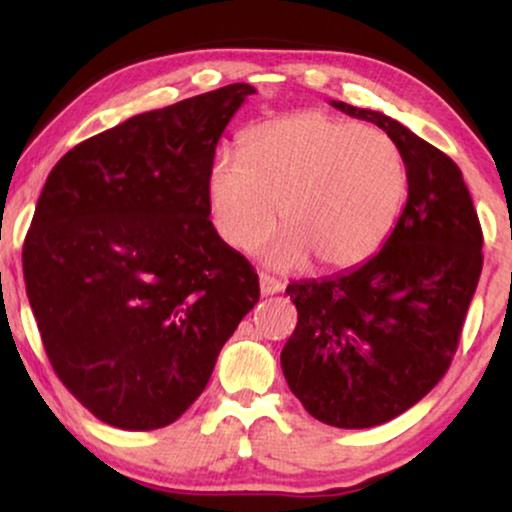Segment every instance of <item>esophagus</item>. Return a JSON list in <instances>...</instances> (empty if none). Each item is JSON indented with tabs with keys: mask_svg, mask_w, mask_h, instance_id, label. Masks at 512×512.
<instances>
[{
	"mask_svg": "<svg viewBox=\"0 0 512 512\" xmlns=\"http://www.w3.org/2000/svg\"><path fill=\"white\" fill-rule=\"evenodd\" d=\"M258 284H261L263 296H275V293L284 289V284L279 282V279L270 277V275H263V272H261V277H258Z\"/></svg>",
	"mask_w": 512,
	"mask_h": 512,
	"instance_id": "esophagus-1",
	"label": "esophagus"
}]
</instances>
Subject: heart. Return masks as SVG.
I'll use <instances>...</instances> for the list:
<instances>
[{"label": "heart", "instance_id": "1", "mask_svg": "<svg viewBox=\"0 0 512 512\" xmlns=\"http://www.w3.org/2000/svg\"><path fill=\"white\" fill-rule=\"evenodd\" d=\"M408 174L398 146L375 128H356L319 111L258 123L242 135L240 156L221 151L207 174V202L219 235L265 249L275 268H352L373 256L401 214Z\"/></svg>", "mask_w": 512, "mask_h": 512}]
</instances>
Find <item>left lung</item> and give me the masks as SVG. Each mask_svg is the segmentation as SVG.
Returning a JSON list of instances; mask_svg holds the SVG:
<instances>
[{"label":"left lung","instance_id":"1","mask_svg":"<svg viewBox=\"0 0 512 512\" xmlns=\"http://www.w3.org/2000/svg\"><path fill=\"white\" fill-rule=\"evenodd\" d=\"M331 107L387 132L408 202L366 263L286 286L298 324L282 370L314 419L370 429L422 401L450 368L482 272V230L452 158L380 111Z\"/></svg>","mask_w":512,"mask_h":512}]
</instances>
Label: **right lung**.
<instances>
[{"label": "right lung", "instance_id": "obj_1", "mask_svg": "<svg viewBox=\"0 0 512 512\" xmlns=\"http://www.w3.org/2000/svg\"><path fill=\"white\" fill-rule=\"evenodd\" d=\"M254 93L230 83L137 114L48 174L23 247L27 298L53 370L104 424L179 419L258 303V275L207 202L216 144Z\"/></svg>", "mask_w": 512, "mask_h": 512}]
</instances>
